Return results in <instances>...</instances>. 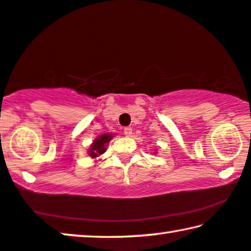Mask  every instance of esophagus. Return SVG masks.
Returning <instances> with one entry per match:
<instances>
[{"instance_id":"esophagus-1","label":"esophagus","mask_w":251,"mask_h":251,"mask_svg":"<svg viewBox=\"0 0 251 251\" xmlns=\"http://www.w3.org/2000/svg\"><path fill=\"white\" fill-rule=\"evenodd\" d=\"M132 132H133V130H132V128H130V127H126V128H124V134H125V136H127V137L132 135Z\"/></svg>"}]
</instances>
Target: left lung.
<instances>
[{
  "label": "left lung",
  "mask_w": 251,
  "mask_h": 251,
  "mask_svg": "<svg viewBox=\"0 0 251 251\" xmlns=\"http://www.w3.org/2000/svg\"><path fill=\"white\" fill-rule=\"evenodd\" d=\"M154 153H156V152H154Z\"/></svg>",
  "instance_id": "left-lung-1"
}]
</instances>
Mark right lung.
I'll use <instances>...</instances> for the list:
<instances>
[{
	"label": "right lung",
	"instance_id": "right-lung-1",
	"mask_svg": "<svg viewBox=\"0 0 251 251\" xmlns=\"http://www.w3.org/2000/svg\"><path fill=\"white\" fill-rule=\"evenodd\" d=\"M114 137V133H104L99 135L96 140H93L92 144L90 145V148L88 150V154L89 156H91L93 160H96L97 158H99L100 155H102L104 152H106L108 144L111 141V138Z\"/></svg>",
	"mask_w": 251,
	"mask_h": 251
}]
</instances>
